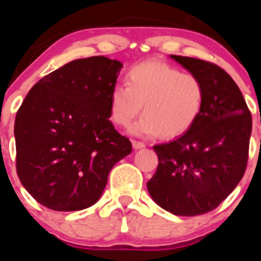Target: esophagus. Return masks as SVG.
Here are the masks:
<instances>
[{"label":"esophagus","instance_id":"34e87169","mask_svg":"<svg viewBox=\"0 0 261 261\" xmlns=\"http://www.w3.org/2000/svg\"><path fill=\"white\" fill-rule=\"evenodd\" d=\"M133 146L135 150H139V149H143V147H145V144L141 143V141H136V140H133Z\"/></svg>","mask_w":261,"mask_h":261}]
</instances>
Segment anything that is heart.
Returning a JSON list of instances; mask_svg holds the SVG:
<instances>
[{"label": "heart", "mask_w": 261, "mask_h": 261, "mask_svg": "<svg viewBox=\"0 0 261 261\" xmlns=\"http://www.w3.org/2000/svg\"><path fill=\"white\" fill-rule=\"evenodd\" d=\"M204 86L198 77L178 68L147 60L127 72V86L117 84L110 93V116L115 125L127 126L136 136L173 139L183 135L198 120L204 105Z\"/></svg>", "instance_id": "heart-1"}]
</instances>
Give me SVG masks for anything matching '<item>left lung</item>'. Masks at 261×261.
<instances>
[{
    "label": "left lung",
    "mask_w": 261,
    "mask_h": 261,
    "mask_svg": "<svg viewBox=\"0 0 261 261\" xmlns=\"http://www.w3.org/2000/svg\"><path fill=\"white\" fill-rule=\"evenodd\" d=\"M170 58L202 81L206 96L198 120L187 133L152 147L159 164L147 191L173 215H203L220 206L244 177L251 114L222 68L196 58Z\"/></svg>",
    "instance_id": "1"
}]
</instances>
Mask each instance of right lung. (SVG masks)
<instances>
[{
  "label": "right lung",
  "mask_w": 261,
  "mask_h": 261,
  "mask_svg": "<svg viewBox=\"0 0 261 261\" xmlns=\"http://www.w3.org/2000/svg\"><path fill=\"white\" fill-rule=\"evenodd\" d=\"M122 63L91 57L41 78L15 120L21 184L53 211H81L102 196L114 165L131 152L130 140L110 121V93Z\"/></svg>",
  "instance_id": "add662e5"
}]
</instances>
